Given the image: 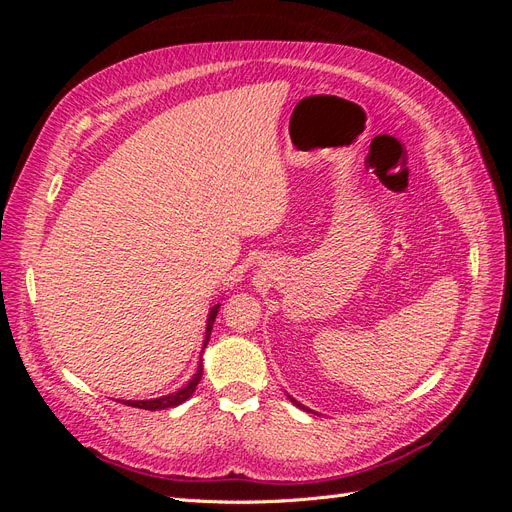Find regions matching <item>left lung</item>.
Here are the masks:
<instances>
[{"instance_id": "1", "label": "left lung", "mask_w": 512, "mask_h": 512, "mask_svg": "<svg viewBox=\"0 0 512 512\" xmlns=\"http://www.w3.org/2000/svg\"><path fill=\"white\" fill-rule=\"evenodd\" d=\"M288 399H290V401H292V404H294V406H297V408H301V410H305V412H312V410H309V408H305L303 404H299V401H297V399H294V397H290V395H288Z\"/></svg>"}]
</instances>
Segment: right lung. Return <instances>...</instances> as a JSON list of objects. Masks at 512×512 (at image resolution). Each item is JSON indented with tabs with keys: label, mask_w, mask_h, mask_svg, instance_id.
I'll use <instances>...</instances> for the list:
<instances>
[{
	"label": "right lung",
	"mask_w": 512,
	"mask_h": 512,
	"mask_svg": "<svg viewBox=\"0 0 512 512\" xmlns=\"http://www.w3.org/2000/svg\"><path fill=\"white\" fill-rule=\"evenodd\" d=\"M218 309H220V303H215V305L209 309V314H207V327H205L203 350H205L207 344H209L211 329H213L215 316H218ZM200 378H203V356H200V363H198L196 374L188 380V384L181 386L179 391L162 395V397H156V399H136V401H134V399H128V401H123V404H128V406H132V408H141V410H166V408H175V406L183 404L185 399L192 397V393L196 391V386H198Z\"/></svg>",
	"instance_id": "1"
}]
</instances>
